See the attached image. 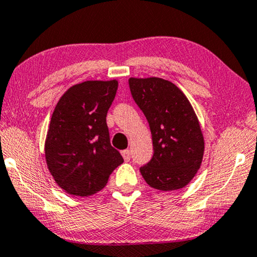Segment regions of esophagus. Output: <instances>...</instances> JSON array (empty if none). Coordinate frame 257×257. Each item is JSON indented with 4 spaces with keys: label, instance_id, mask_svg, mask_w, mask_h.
<instances>
[{
    "label": "esophagus",
    "instance_id": "obj_1",
    "mask_svg": "<svg viewBox=\"0 0 257 257\" xmlns=\"http://www.w3.org/2000/svg\"><path fill=\"white\" fill-rule=\"evenodd\" d=\"M121 154L125 161L131 160V151H129V149H124V151H122Z\"/></svg>",
    "mask_w": 257,
    "mask_h": 257
}]
</instances>
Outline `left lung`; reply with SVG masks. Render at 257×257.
<instances>
[{
    "label": "left lung",
    "instance_id": "obj_1",
    "mask_svg": "<svg viewBox=\"0 0 257 257\" xmlns=\"http://www.w3.org/2000/svg\"><path fill=\"white\" fill-rule=\"evenodd\" d=\"M135 103L145 113L154 154L140 168L149 186L179 190L193 179L204 155V138L190 100L177 85L158 77L129 78Z\"/></svg>",
    "mask_w": 257,
    "mask_h": 257
}]
</instances>
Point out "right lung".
<instances>
[{"mask_svg":"<svg viewBox=\"0 0 257 257\" xmlns=\"http://www.w3.org/2000/svg\"><path fill=\"white\" fill-rule=\"evenodd\" d=\"M118 82L86 80L71 86L54 108L45 158L59 187L72 196L87 197L102 190L123 162L110 145L106 113Z\"/></svg>","mask_w":257,"mask_h":257,"instance_id":"1","label":"right lung"}]
</instances>
